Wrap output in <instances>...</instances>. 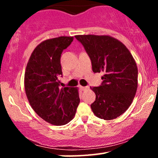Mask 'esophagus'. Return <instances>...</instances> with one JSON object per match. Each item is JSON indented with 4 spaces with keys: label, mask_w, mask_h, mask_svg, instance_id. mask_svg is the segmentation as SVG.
Returning a JSON list of instances; mask_svg holds the SVG:
<instances>
[{
    "label": "esophagus",
    "mask_w": 158,
    "mask_h": 158,
    "mask_svg": "<svg viewBox=\"0 0 158 158\" xmlns=\"http://www.w3.org/2000/svg\"><path fill=\"white\" fill-rule=\"evenodd\" d=\"M81 89L82 90H87L89 89V87H88V86H85V87L81 86Z\"/></svg>",
    "instance_id": "obj_1"
}]
</instances>
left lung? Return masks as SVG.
<instances>
[{
  "label": "left lung",
  "mask_w": 158,
  "mask_h": 158,
  "mask_svg": "<svg viewBox=\"0 0 158 158\" xmlns=\"http://www.w3.org/2000/svg\"><path fill=\"white\" fill-rule=\"evenodd\" d=\"M89 56L94 73L103 72L99 87H90L96 100L90 105L94 114L110 120L129 108L137 89V67L128 49L110 35H78Z\"/></svg>",
  "instance_id": "left-lung-1"
}]
</instances>
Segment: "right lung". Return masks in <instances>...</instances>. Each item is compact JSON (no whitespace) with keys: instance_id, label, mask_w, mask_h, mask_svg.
<instances>
[{"instance_id":"obj_1","label":"right lung","mask_w":158,"mask_h":158,"mask_svg":"<svg viewBox=\"0 0 158 158\" xmlns=\"http://www.w3.org/2000/svg\"><path fill=\"white\" fill-rule=\"evenodd\" d=\"M73 37L60 36L42 41L34 49L24 74L26 95L32 108L41 118L54 126L73 119L80 99L77 88H60L61 52Z\"/></svg>"}]
</instances>
